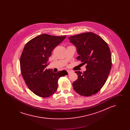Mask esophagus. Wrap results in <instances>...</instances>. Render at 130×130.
<instances>
[{"label":"esophagus","mask_w":130,"mask_h":130,"mask_svg":"<svg viewBox=\"0 0 130 130\" xmlns=\"http://www.w3.org/2000/svg\"><path fill=\"white\" fill-rule=\"evenodd\" d=\"M67 72H68V74H70L72 73V72L71 71H69V70L67 71Z\"/></svg>","instance_id":"esophagus-1"}]
</instances>
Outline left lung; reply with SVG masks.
<instances>
[{
	"instance_id": "obj_1",
	"label": "left lung",
	"mask_w": 130,
	"mask_h": 130,
	"mask_svg": "<svg viewBox=\"0 0 130 130\" xmlns=\"http://www.w3.org/2000/svg\"><path fill=\"white\" fill-rule=\"evenodd\" d=\"M77 48V57L87 64L83 73L76 71L78 75L73 83L74 91L82 96H89L100 90L105 84L111 68V55L109 47L96 34L88 32L69 37Z\"/></svg>"
}]
</instances>
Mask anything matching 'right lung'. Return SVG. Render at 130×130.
I'll use <instances>...</instances> for the list:
<instances>
[{"mask_svg":"<svg viewBox=\"0 0 130 130\" xmlns=\"http://www.w3.org/2000/svg\"><path fill=\"white\" fill-rule=\"evenodd\" d=\"M66 37L44 34L25 45L20 58V71L27 86L38 96L53 95L57 91L58 79L68 74L66 71L54 73L46 69L52 51Z\"/></svg>","mask_w":130,"mask_h":130,"instance_id":"add662e5","label":"right lung"}]
</instances>
